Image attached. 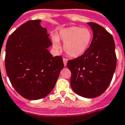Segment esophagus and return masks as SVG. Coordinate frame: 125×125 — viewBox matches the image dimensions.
Wrapping results in <instances>:
<instances>
[{
    "instance_id": "34e87169",
    "label": "esophagus",
    "mask_w": 125,
    "mask_h": 125,
    "mask_svg": "<svg viewBox=\"0 0 125 125\" xmlns=\"http://www.w3.org/2000/svg\"><path fill=\"white\" fill-rule=\"evenodd\" d=\"M63 63H64V65H67V62H68V60L66 58H63Z\"/></svg>"
}]
</instances>
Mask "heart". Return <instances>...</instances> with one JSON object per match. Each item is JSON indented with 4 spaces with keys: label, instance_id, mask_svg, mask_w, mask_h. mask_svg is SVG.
Wrapping results in <instances>:
<instances>
[{
    "label": "heart",
    "instance_id": "1",
    "mask_svg": "<svg viewBox=\"0 0 125 125\" xmlns=\"http://www.w3.org/2000/svg\"><path fill=\"white\" fill-rule=\"evenodd\" d=\"M58 40L64 43L63 49L70 57H77L84 54L89 48L92 40V33L87 28L72 26L62 29L57 38H53V46L60 50L61 45Z\"/></svg>",
    "mask_w": 125,
    "mask_h": 125
}]
</instances>
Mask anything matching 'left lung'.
I'll return each instance as SVG.
<instances>
[{
  "mask_svg": "<svg viewBox=\"0 0 125 125\" xmlns=\"http://www.w3.org/2000/svg\"><path fill=\"white\" fill-rule=\"evenodd\" d=\"M93 40L86 52L68 61L71 72L70 85L78 95L93 98L104 93L116 66L115 43L110 33L97 23L88 22Z\"/></svg>",
  "mask_w": 125,
  "mask_h": 125,
  "instance_id": "obj_1",
  "label": "left lung"
}]
</instances>
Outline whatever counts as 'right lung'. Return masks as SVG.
Segmentation results:
<instances>
[{"label":"right lung","instance_id":"obj_1","mask_svg":"<svg viewBox=\"0 0 125 125\" xmlns=\"http://www.w3.org/2000/svg\"><path fill=\"white\" fill-rule=\"evenodd\" d=\"M41 20H30L15 30L6 44L5 69L11 84L30 100L42 99L53 90L64 66L62 56L53 57L52 42Z\"/></svg>","mask_w":125,"mask_h":125}]
</instances>
